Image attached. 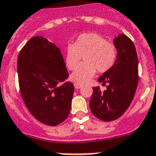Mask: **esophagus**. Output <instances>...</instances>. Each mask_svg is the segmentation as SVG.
<instances>
[{"label": "esophagus", "instance_id": "obj_1", "mask_svg": "<svg viewBox=\"0 0 156 156\" xmlns=\"http://www.w3.org/2000/svg\"><path fill=\"white\" fill-rule=\"evenodd\" d=\"M74 86H75V88H76V89H79V88H81V85H80V84H75Z\"/></svg>", "mask_w": 156, "mask_h": 156}]
</instances>
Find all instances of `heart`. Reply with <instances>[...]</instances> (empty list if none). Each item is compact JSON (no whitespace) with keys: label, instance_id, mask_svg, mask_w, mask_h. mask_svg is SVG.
<instances>
[{"label":"heart","instance_id":"obj_1","mask_svg":"<svg viewBox=\"0 0 156 156\" xmlns=\"http://www.w3.org/2000/svg\"><path fill=\"white\" fill-rule=\"evenodd\" d=\"M81 58L85 63L71 75L70 80L75 84H85L97 71L102 73L113 67L117 58V49L100 34H83L66 48L64 59L67 68L72 71L76 69Z\"/></svg>","mask_w":156,"mask_h":156}]
</instances>
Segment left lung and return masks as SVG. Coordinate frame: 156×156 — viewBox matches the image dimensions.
<instances>
[{
	"instance_id": "8db88e82",
	"label": "left lung",
	"mask_w": 156,
	"mask_h": 156,
	"mask_svg": "<svg viewBox=\"0 0 156 156\" xmlns=\"http://www.w3.org/2000/svg\"><path fill=\"white\" fill-rule=\"evenodd\" d=\"M118 55L110 69L98 78V82L106 86L101 92L93 87L89 101L91 111L96 118L105 122L118 119L128 109L135 94L138 82V56L134 43L127 36L118 34L113 39Z\"/></svg>"
}]
</instances>
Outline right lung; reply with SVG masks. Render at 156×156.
Masks as SVG:
<instances>
[{
  "label": "right lung",
  "mask_w": 156,
  "mask_h": 156,
  "mask_svg": "<svg viewBox=\"0 0 156 156\" xmlns=\"http://www.w3.org/2000/svg\"><path fill=\"white\" fill-rule=\"evenodd\" d=\"M19 88L26 106L40 122L55 126L68 118L74 93L60 50L42 36L30 38L17 57Z\"/></svg>",
  "instance_id": "obj_1"
}]
</instances>
